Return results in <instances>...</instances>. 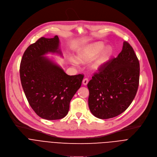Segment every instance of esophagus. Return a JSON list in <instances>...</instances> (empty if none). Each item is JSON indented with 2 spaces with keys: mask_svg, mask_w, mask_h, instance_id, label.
Here are the masks:
<instances>
[{
  "mask_svg": "<svg viewBox=\"0 0 157 157\" xmlns=\"http://www.w3.org/2000/svg\"><path fill=\"white\" fill-rule=\"evenodd\" d=\"M88 81H89V80H88L87 78H84V79L82 80V84H83L84 86H86V85L87 84Z\"/></svg>",
  "mask_w": 157,
  "mask_h": 157,
  "instance_id": "1",
  "label": "esophagus"
}]
</instances>
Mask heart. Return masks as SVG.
Instances as JSON below:
<instances>
[{
	"label": "heart",
	"instance_id": "b5f03b06",
	"mask_svg": "<svg viewBox=\"0 0 157 157\" xmlns=\"http://www.w3.org/2000/svg\"><path fill=\"white\" fill-rule=\"evenodd\" d=\"M104 44L101 43H96L93 46L87 49L84 50L78 54L77 59L80 63H86L92 59L103 48ZM111 53L110 48L109 47L105 48L102 50L99 55L96 57L93 63L91 64V68L94 71H97L108 60ZM73 63L76 65L77 61L76 60L73 61Z\"/></svg>",
	"mask_w": 157,
	"mask_h": 157
}]
</instances>
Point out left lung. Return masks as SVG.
<instances>
[{"label":"left lung","mask_w":157,"mask_h":157,"mask_svg":"<svg viewBox=\"0 0 157 157\" xmlns=\"http://www.w3.org/2000/svg\"><path fill=\"white\" fill-rule=\"evenodd\" d=\"M140 64L130 44L124 41L117 57L106 62L87 84L88 104L96 117L107 119L124 112L135 98Z\"/></svg>","instance_id":"obj_1"}]
</instances>
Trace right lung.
I'll list each match as a JSON object with an SVG mask.
<instances>
[{
    "mask_svg": "<svg viewBox=\"0 0 157 157\" xmlns=\"http://www.w3.org/2000/svg\"><path fill=\"white\" fill-rule=\"evenodd\" d=\"M59 45L57 35L39 38L25 51L20 66L21 86L30 105L39 117L50 121L67 115L84 78L81 74L68 75L58 64L43 56L48 53L62 55Z\"/></svg>",
    "mask_w": 157,
    "mask_h": 157,
    "instance_id": "right-lung-1",
    "label": "right lung"
}]
</instances>
